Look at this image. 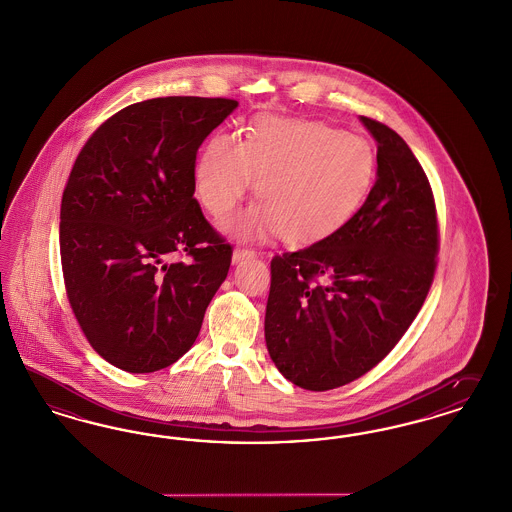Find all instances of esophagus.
<instances>
[{
  "label": "esophagus",
  "instance_id": "1",
  "mask_svg": "<svg viewBox=\"0 0 512 512\" xmlns=\"http://www.w3.org/2000/svg\"><path fill=\"white\" fill-rule=\"evenodd\" d=\"M254 256H256V252H254V250L235 248V250H233V264H239V262H243L246 258H254Z\"/></svg>",
  "mask_w": 512,
  "mask_h": 512
}]
</instances>
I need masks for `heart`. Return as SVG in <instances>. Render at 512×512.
Here are the masks:
<instances>
[{"instance_id":"obj_1","label":"heart","mask_w":512,"mask_h":512,"mask_svg":"<svg viewBox=\"0 0 512 512\" xmlns=\"http://www.w3.org/2000/svg\"><path fill=\"white\" fill-rule=\"evenodd\" d=\"M374 148L322 121L264 117L241 142L212 136L196 163V192L216 217L252 189L260 198L229 229L241 239L283 235L289 243L329 239L349 223L376 179Z\"/></svg>"}]
</instances>
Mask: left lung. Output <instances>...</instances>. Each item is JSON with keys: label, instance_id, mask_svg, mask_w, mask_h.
Returning <instances> with one entry per match:
<instances>
[{"label": "left lung", "instance_id": "1", "mask_svg": "<svg viewBox=\"0 0 512 512\" xmlns=\"http://www.w3.org/2000/svg\"><path fill=\"white\" fill-rule=\"evenodd\" d=\"M377 179L329 239L271 260L266 345L277 370L308 391L370 372L401 341L433 281L439 248L430 181L401 136L370 117Z\"/></svg>", "mask_w": 512, "mask_h": 512}]
</instances>
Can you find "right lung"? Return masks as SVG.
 Instances as JSON below:
<instances>
[{"mask_svg": "<svg viewBox=\"0 0 512 512\" xmlns=\"http://www.w3.org/2000/svg\"><path fill=\"white\" fill-rule=\"evenodd\" d=\"M239 106L167 96L117 111L88 138L61 198L65 289L92 349L150 374L194 345L227 277L231 244L194 198L204 138ZM177 253L189 263H169Z\"/></svg>", "mask_w": 512, "mask_h": 512, "instance_id": "obj_1", "label": "right lung"}]
</instances>
